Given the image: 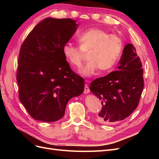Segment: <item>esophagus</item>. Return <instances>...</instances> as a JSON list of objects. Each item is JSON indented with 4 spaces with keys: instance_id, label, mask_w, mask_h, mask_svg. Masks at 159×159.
Wrapping results in <instances>:
<instances>
[{
    "instance_id": "obj_1",
    "label": "esophagus",
    "mask_w": 159,
    "mask_h": 159,
    "mask_svg": "<svg viewBox=\"0 0 159 159\" xmlns=\"http://www.w3.org/2000/svg\"><path fill=\"white\" fill-rule=\"evenodd\" d=\"M89 86L88 84H85V88H84V93H89Z\"/></svg>"
}]
</instances>
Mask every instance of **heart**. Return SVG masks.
<instances>
[{"label": "heart", "mask_w": 159, "mask_h": 159, "mask_svg": "<svg viewBox=\"0 0 159 159\" xmlns=\"http://www.w3.org/2000/svg\"><path fill=\"white\" fill-rule=\"evenodd\" d=\"M80 46L66 43L62 48L65 58L75 68H80L85 56L88 53V64L80 70L84 77L94 75L99 69L107 71L116 64L123 50L121 37L104 30L91 28L81 32L77 37Z\"/></svg>", "instance_id": "heart-1"}]
</instances>
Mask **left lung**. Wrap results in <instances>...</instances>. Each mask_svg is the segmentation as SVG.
Masks as SVG:
<instances>
[{
  "label": "left lung",
  "mask_w": 159,
  "mask_h": 159,
  "mask_svg": "<svg viewBox=\"0 0 159 159\" xmlns=\"http://www.w3.org/2000/svg\"><path fill=\"white\" fill-rule=\"evenodd\" d=\"M142 66L135 48L128 44L124 48L117 70L91 83L90 91L102 105L98 121L113 124L129 117L137 107L144 88Z\"/></svg>",
  "instance_id": "1"
}]
</instances>
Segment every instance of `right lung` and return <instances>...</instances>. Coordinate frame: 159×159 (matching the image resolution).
Masks as SVG:
<instances>
[{
	"mask_svg": "<svg viewBox=\"0 0 159 159\" xmlns=\"http://www.w3.org/2000/svg\"><path fill=\"white\" fill-rule=\"evenodd\" d=\"M77 27L71 18H47L22 43L16 72L18 98L33 119L57 121L68 101L84 92L83 78L71 70L62 52Z\"/></svg>",
	"mask_w": 159,
	"mask_h": 159,
	"instance_id": "obj_1",
	"label": "right lung"
}]
</instances>
